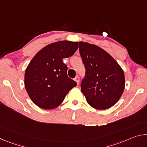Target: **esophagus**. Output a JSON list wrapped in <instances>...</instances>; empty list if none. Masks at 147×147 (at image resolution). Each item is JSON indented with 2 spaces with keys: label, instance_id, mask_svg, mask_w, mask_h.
<instances>
[{
  "label": "esophagus",
  "instance_id": "34e87169",
  "mask_svg": "<svg viewBox=\"0 0 147 147\" xmlns=\"http://www.w3.org/2000/svg\"><path fill=\"white\" fill-rule=\"evenodd\" d=\"M74 80L76 81V82L77 83V84H79V82H80V78L78 76H76L75 78H74Z\"/></svg>",
  "mask_w": 147,
  "mask_h": 147
}]
</instances>
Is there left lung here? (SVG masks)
<instances>
[{
	"mask_svg": "<svg viewBox=\"0 0 147 147\" xmlns=\"http://www.w3.org/2000/svg\"><path fill=\"white\" fill-rule=\"evenodd\" d=\"M79 51L86 68L81 91L87 102L97 109L111 108L124 91L123 69L112 56L94 45L79 42Z\"/></svg>",
	"mask_w": 147,
	"mask_h": 147,
	"instance_id": "obj_1",
	"label": "left lung"
}]
</instances>
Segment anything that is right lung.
Masks as SVG:
<instances>
[{
  "label": "right lung",
  "mask_w": 147,
  "mask_h": 147,
  "mask_svg": "<svg viewBox=\"0 0 147 147\" xmlns=\"http://www.w3.org/2000/svg\"><path fill=\"white\" fill-rule=\"evenodd\" d=\"M78 48V42H56L40 50L30 62L24 74V86L30 98L39 108L58 107L77 85L68 77L63 59L73 56Z\"/></svg>",
  "instance_id": "obj_1"
}]
</instances>
